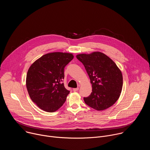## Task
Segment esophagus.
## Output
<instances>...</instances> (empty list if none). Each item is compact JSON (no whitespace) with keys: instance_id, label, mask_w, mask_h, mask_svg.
Returning a JSON list of instances; mask_svg holds the SVG:
<instances>
[{"instance_id":"34e87169","label":"esophagus","mask_w":150,"mask_h":150,"mask_svg":"<svg viewBox=\"0 0 150 150\" xmlns=\"http://www.w3.org/2000/svg\"><path fill=\"white\" fill-rule=\"evenodd\" d=\"M78 90H79V88H74V89H73V91L75 92V91H77Z\"/></svg>"}]
</instances>
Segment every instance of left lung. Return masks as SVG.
Wrapping results in <instances>:
<instances>
[{
    "mask_svg": "<svg viewBox=\"0 0 150 150\" xmlns=\"http://www.w3.org/2000/svg\"><path fill=\"white\" fill-rule=\"evenodd\" d=\"M76 58L83 64L92 84V93L83 97L85 104L97 110L113 105L120 97L123 77L116 63L101 52L79 54Z\"/></svg>",
    "mask_w": 150,
    "mask_h": 150,
    "instance_id": "left-lung-1",
    "label": "left lung"
}]
</instances>
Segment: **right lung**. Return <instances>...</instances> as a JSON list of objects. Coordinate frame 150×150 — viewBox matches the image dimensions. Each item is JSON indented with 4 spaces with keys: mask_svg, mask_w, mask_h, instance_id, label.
<instances>
[{
    "mask_svg": "<svg viewBox=\"0 0 150 150\" xmlns=\"http://www.w3.org/2000/svg\"><path fill=\"white\" fill-rule=\"evenodd\" d=\"M71 53L53 52L42 56L30 67L26 86L32 101L42 110L54 112L65 102L69 91L64 86V68Z\"/></svg>",
    "mask_w": 150,
    "mask_h": 150,
    "instance_id": "obj_1",
    "label": "right lung"
}]
</instances>
